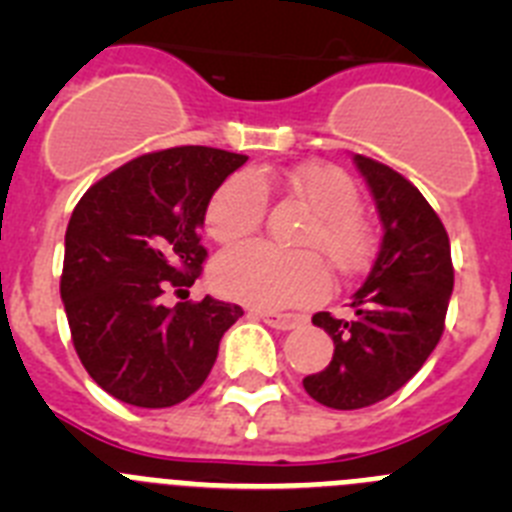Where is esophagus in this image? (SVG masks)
<instances>
[{
  "mask_svg": "<svg viewBox=\"0 0 512 512\" xmlns=\"http://www.w3.org/2000/svg\"><path fill=\"white\" fill-rule=\"evenodd\" d=\"M253 318H259V320H264L266 325H271V328H277V330H292V328H297V325L302 323L300 318H297V315H279V312H251Z\"/></svg>",
  "mask_w": 512,
  "mask_h": 512,
  "instance_id": "1",
  "label": "esophagus"
}]
</instances>
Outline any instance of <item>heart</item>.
Masks as SVG:
<instances>
[{"mask_svg": "<svg viewBox=\"0 0 512 512\" xmlns=\"http://www.w3.org/2000/svg\"><path fill=\"white\" fill-rule=\"evenodd\" d=\"M284 187L315 212L302 246L323 251L341 274H354L372 253L369 228L361 220L354 179L338 166L307 164L287 171H238L207 202L205 225L217 243L241 241L256 233L269 207V189ZM217 292L261 310H284L323 300L330 289L328 266L318 253H289L269 243H241L212 264Z\"/></svg>", "mask_w": 512, "mask_h": 512, "instance_id": "heart-1", "label": "heart"}]
</instances>
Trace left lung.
<instances>
[{"instance_id":"8db88e82","label":"left lung","mask_w":512,"mask_h":512,"mask_svg":"<svg viewBox=\"0 0 512 512\" xmlns=\"http://www.w3.org/2000/svg\"><path fill=\"white\" fill-rule=\"evenodd\" d=\"M354 164L377 202L382 246L351 297L354 318L312 315L336 348L323 372L302 379L312 400L336 410L369 408L418 374L441 341L454 289L449 235L418 187L361 153Z\"/></svg>"}]
</instances>
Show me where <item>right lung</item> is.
Masks as SVG:
<instances>
[{"mask_svg":"<svg viewBox=\"0 0 512 512\" xmlns=\"http://www.w3.org/2000/svg\"><path fill=\"white\" fill-rule=\"evenodd\" d=\"M246 161L207 146L146 153L92 184L71 212L61 274L71 341L89 377L120 402L187 400L243 315L212 297L166 307L161 295L200 277L207 202Z\"/></svg>","mask_w":512,"mask_h":512,"instance_id":"right-lung-1","label":"right lung"}]
</instances>
